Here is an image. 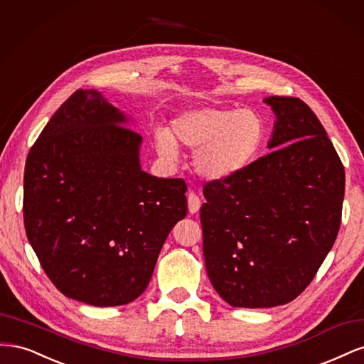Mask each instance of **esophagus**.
<instances>
[{
  "label": "esophagus",
  "mask_w": 364,
  "mask_h": 364,
  "mask_svg": "<svg viewBox=\"0 0 364 364\" xmlns=\"http://www.w3.org/2000/svg\"><path fill=\"white\" fill-rule=\"evenodd\" d=\"M200 205H202V202H200V199H199V196L194 194V193H190V194H188V209H190V213H191V214L199 213Z\"/></svg>",
  "instance_id": "esophagus-1"
}]
</instances>
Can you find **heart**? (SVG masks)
Masks as SVG:
<instances>
[{"instance_id": "b5f03b06", "label": "heart", "mask_w": 364, "mask_h": 364, "mask_svg": "<svg viewBox=\"0 0 364 364\" xmlns=\"http://www.w3.org/2000/svg\"><path fill=\"white\" fill-rule=\"evenodd\" d=\"M170 132L156 129L153 139L158 155L167 161L179 156V144L194 153V168L203 179L222 182L235 178L255 161L266 141V123L250 109L194 107L174 115Z\"/></svg>"}]
</instances>
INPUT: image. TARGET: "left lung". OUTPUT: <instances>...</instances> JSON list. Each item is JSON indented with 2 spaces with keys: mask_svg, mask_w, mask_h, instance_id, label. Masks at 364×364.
Listing matches in <instances>:
<instances>
[{
  "mask_svg": "<svg viewBox=\"0 0 364 364\" xmlns=\"http://www.w3.org/2000/svg\"><path fill=\"white\" fill-rule=\"evenodd\" d=\"M262 102L277 117L274 150L206 183L200 208L209 281L238 308L284 305L306 289L337 238L345 196L343 165L308 105Z\"/></svg>",
  "mask_w": 364,
  "mask_h": 364,
  "instance_id": "obj_1",
  "label": "left lung"
}]
</instances>
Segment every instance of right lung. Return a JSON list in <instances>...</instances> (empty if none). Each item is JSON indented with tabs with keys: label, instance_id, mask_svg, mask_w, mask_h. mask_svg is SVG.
<instances>
[{
	"label": "right lung",
	"instance_id": "obj_1",
	"mask_svg": "<svg viewBox=\"0 0 364 364\" xmlns=\"http://www.w3.org/2000/svg\"><path fill=\"white\" fill-rule=\"evenodd\" d=\"M135 119L79 90L43 127L24 173V225L58 290L94 306L135 301L186 215V185L141 168Z\"/></svg>",
	"mask_w": 364,
	"mask_h": 364
}]
</instances>
